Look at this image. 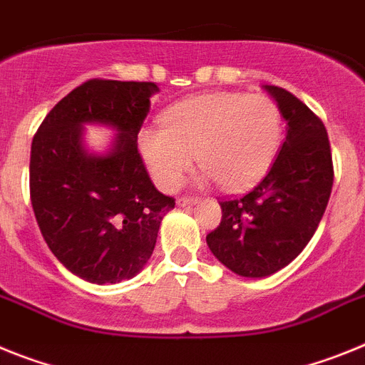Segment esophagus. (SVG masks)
<instances>
[{"instance_id":"obj_1","label":"esophagus","mask_w":365,"mask_h":365,"mask_svg":"<svg viewBox=\"0 0 365 365\" xmlns=\"http://www.w3.org/2000/svg\"><path fill=\"white\" fill-rule=\"evenodd\" d=\"M176 204H178V207H187V205L198 204V198H178Z\"/></svg>"}]
</instances>
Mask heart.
<instances>
[{
    "instance_id": "1",
    "label": "heart",
    "mask_w": 365,
    "mask_h": 365,
    "mask_svg": "<svg viewBox=\"0 0 365 365\" xmlns=\"http://www.w3.org/2000/svg\"><path fill=\"white\" fill-rule=\"evenodd\" d=\"M161 128L139 134V154L152 180L173 191L192 167V154L204 167V180H218L239 191L261 178L281 141V113L264 95L233 91L196 95L161 113Z\"/></svg>"
}]
</instances>
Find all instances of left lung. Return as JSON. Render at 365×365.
<instances>
[{"mask_svg": "<svg viewBox=\"0 0 365 365\" xmlns=\"http://www.w3.org/2000/svg\"><path fill=\"white\" fill-rule=\"evenodd\" d=\"M277 103L287 138L264 178L240 198L220 202V226L205 240L215 257L240 277H266L303 252L332 189L327 130L290 91L262 86Z\"/></svg>", "mask_w": 365, "mask_h": 365, "instance_id": "obj_1", "label": "left lung"}]
</instances>
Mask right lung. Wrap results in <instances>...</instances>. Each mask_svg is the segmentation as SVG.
Returning a JSON list of instances; mask_svg holds the SVG:
<instances>
[{
	"mask_svg": "<svg viewBox=\"0 0 365 365\" xmlns=\"http://www.w3.org/2000/svg\"><path fill=\"white\" fill-rule=\"evenodd\" d=\"M160 88L154 82L88 81L46 115L31 147V202L47 246L71 274L115 284L143 270L174 200L158 191L138 134ZM116 132L104 153L83 128Z\"/></svg>",
	"mask_w": 365,
	"mask_h": 365,
	"instance_id": "add662e5",
	"label": "right lung"
}]
</instances>
